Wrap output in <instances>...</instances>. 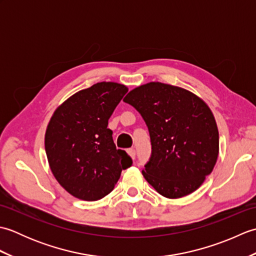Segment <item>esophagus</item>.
<instances>
[{"label": "esophagus", "instance_id": "1", "mask_svg": "<svg viewBox=\"0 0 256 256\" xmlns=\"http://www.w3.org/2000/svg\"><path fill=\"white\" fill-rule=\"evenodd\" d=\"M126 152H128V156H131L133 160L135 158V150H134V148H128V150H126Z\"/></svg>", "mask_w": 256, "mask_h": 256}]
</instances>
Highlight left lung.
Listing matches in <instances>:
<instances>
[{"label": "left lung", "mask_w": 256, "mask_h": 256, "mask_svg": "<svg viewBox=\"0 0 256 256\" xmlns=\"http://www.w3.org/2000/svg\"><path fill=\"white\" fill-rule=\"evenodd\" d=\"M148 125L152 156L142 170L157 192L170 199L196 192L214 170L219 132L208 104L180 86L148 82L123 99Z\"/></svg>", "instance_id": "8db88e82"}]
</instances>
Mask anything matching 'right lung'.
Here are the masks:
<instances>
[{
  "label": "right lung",
  "instance_id": "1",
  "mask_svg": "<svg viewBox=\"0 0 256 256\" xmlns=\"http://www.w3.org/2000/svg\"><path fill=\"white\" fill-rule=\"evenodd\" d=\"M128 86L103 81L76 92L59 106L45 133L54 177L74 197L96 201L110 194L131 157L118 150L108 128Z\"/></svg>",
  "mask_w": 256,
  "mask_h": 256
}]
</instances>
